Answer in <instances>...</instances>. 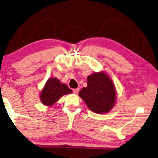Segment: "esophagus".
<instances>
[{
  "instance_id": "obj_1",
  "label": "esophagus",
  "mask_w": 158,
  "mask_h": 158,
  "mask_svg": "<svg viewBox=\"0 0 158 158\" xmlns=\"http://www.w3.org/2000/svg\"><path fill=\"white\" fill-rule=\"evenodd\" d=\"M78 92H79V88L73 89V92L74 93V94H76V93H77Z\"/></svg>"
}]
</instances>
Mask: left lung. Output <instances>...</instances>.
<instances>
[{
  "instance_id": "1",
  "label": "left lung",
  "mask_w": 158,
  "mask_h": 158,
  "mask_svg": "<svg viewBox=\"0 0 158 158\" xmlns=\"http://www.w3.org/2000/svg\"><path fill=\"white\" fill-rule=\"evenodd\" d=\"M79 96L93 112H109L115 103V85L104 72L94 73L87 77V86L79 92Z\"/></svg>"
}]
</instances>
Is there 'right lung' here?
Here are the masks:
<instances>
[{"mask_svg": "<svg viewBox=\"0 0 158 158\" xmlns=\"http://www.w3.org/2000/svg\"><path fill=\"white\" fill-rule=\"evenodd\" d=\"M72 93L66 84L61 83L56 77H51L45 85L40 92V101L46 106H52L64 94Z\"/></svg>", "mask_w": 158, "mask_h": 158, "instance_id": "add662e5", "label": "right lung"}]
</instances>
